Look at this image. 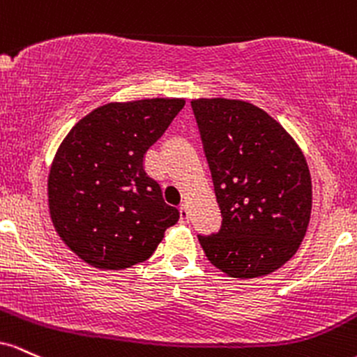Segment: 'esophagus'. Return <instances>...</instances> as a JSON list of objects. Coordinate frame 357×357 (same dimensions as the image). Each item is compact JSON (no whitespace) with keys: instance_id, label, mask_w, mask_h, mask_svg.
Masks as SVG:
<instances>
[{"instance_id":"obj_1","label":"esophagus","mask_w":357,"mask_h":357,"mask_svg":"<svg viewBox=\"0 0 357 357\" xmlns=\"http://www.w3.org/2000/svg\"><path fill=\"white\" fill-rule=\"evenodd\" d=\"M180 222H189V207H187V204L180 206Z\"/></svg>"}]
</instances>
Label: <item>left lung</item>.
I'll use <instances>...</instances> for the list:
<instances>
[{"mask_svg": "<svg viewBox=\"0 0 357 357\" xmlns=\"http://www.w3.org/2000/svg\"><path fill=\"white\" fill-rule=\"evenodd\" d=\"M222 224L200 236L207 259L232 278L273 273L297 253L312 211L305 157L285 128L246 101L194 99Z\"/></svg>", "mask_w": 357, "mask_h": 357, "instance_id": "obj_1", "label": "left lung"}]
</instances>
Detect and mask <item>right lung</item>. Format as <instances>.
<instances>
[{"instance_id":"obj_1","label":"right lung","mask_w":357,"mask_h":357,"mask_svg":"<svg viewBox=\"0 0 357 357\" xmlns=\"http://www.w3.org/2000/svg\"><path fill=\"white\" fill-rule=\"evenodd\" d=\"M183 104L168 98L104 104L63 138L49 174L50 218L87 265L125 270L146 261L178 221L143 160Z\"/></svg>"}]
</instances>
